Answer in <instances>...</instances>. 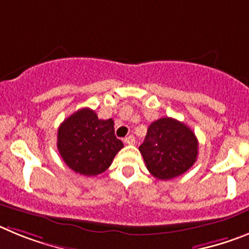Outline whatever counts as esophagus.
I'll use <instances>...</instances> for the list:
<instances>
[{
    "label": "esophagus",
    "instance_id": "esophagus-1",
    "mask_svg": "<svg viewBox=\"0 0 249 249\" xmlns=\"http://www.w3.org/2000/svg\"><path fill=\"white\" fill-rule=\"evenodd\" d=\"M124 142H125V144H127V145L135 144V138H134V135L126 136V138L124 139Z\"/></svg>",
    "mask_w": 249,
    "mask_h": 249
}]
</instances>
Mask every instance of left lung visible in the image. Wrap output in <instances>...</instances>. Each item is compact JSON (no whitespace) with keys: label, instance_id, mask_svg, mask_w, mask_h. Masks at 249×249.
<instances>
[{"label":"left lung","instance_id":"left-lung-1","mask_svg":"<svg viewBox=\"0 0 249 249\" xmlns=\"http://www.w3.org/2000/svg\"><path fill=\"white\" fill-rule=\"evenodd\" d=\"M139 150L152 176L159 180H171L185 174L196 162L198 141L183 123L161 118L147 127Z\"/></svg>","mask_w":249,"mask_h":249}]
</instances>
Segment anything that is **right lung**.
I'll return each mask as SVG.
<instances>
[{
    "instance_id": "1",
    "label": "right lung",
    "mask_w": 249,
    "mask_h": 249,
    "mask_svg": "<svg viewBox=\"0 0 249 249\" xmlns=\"http://www.w3.org/2000/svg\"><path fill=\"white\" fill-rule=\"evenodd\" d=\"M123 146L114 134L113 119H99L89 108L71 114L58 129L60 156L68 167L84 176L104 172Z\"/></svg>"
}]
</instances>
